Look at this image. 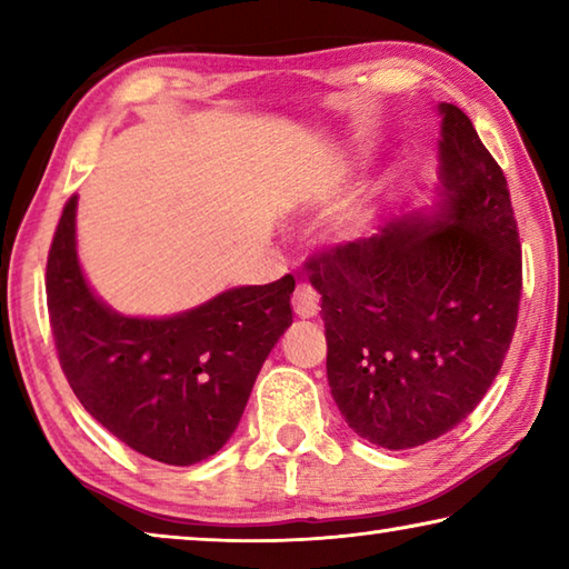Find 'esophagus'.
<instances>
[{"label": "esophagus", "mask_w": 569, "mask_h": 569, "mask_svg": "<svg viewBox=\"0 0 569 569\" xmlns=\"http://www.w3.org/2000/svg\"><path fill=\"white\" fill-rule=\"evenodd\" d=\"M319 303H321V298H319V293H316L313 286H308V283L296 286V291H293L296 316H301V319H313V316L319 313Z\"/></svg>", "instance_id": "34e87169"}]
</instances>
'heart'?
<instances>
[{
	"label": "heart",
	"instance_id": "b5f03b06",
	"mask_svg": "<svg viewBox=\"0 0 569 569\" xmlns=\"http://www.w3.org/2000/svg\"><path fill=\"white\" fill-rule=\"evenodd\" d=\"M373 218H377V210H373L371 203H363L359 208H353L349 216L341 218L339 223V236L343 240H359L366 233H369V228L373 226Z\"/></svg>",
	"mask_w": 569,
	"mask_h": 569
}]
</instances>
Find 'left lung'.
<instances>
[{"label":"left lung","instance_id":"1","mask_svg":"<svg viewBox=\"0 0 569 569\" xmlns=\"http://www.w3.org/2000/svg\"><path fill=\"white\" fill-rule=\"evenodd\" d=\"M437 112L435 206L308 263L331 397L383 449L427 445L475 411L502 369L522 293L505 172L457 104Z\"/></svg>","mask_w":569,"mask_h":569}]
</instances>
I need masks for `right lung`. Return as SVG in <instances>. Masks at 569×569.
<instances>
[{
  "mask_svg": "<svg viewBox=\"0 0 569 569\" xmlns=\"http://www.w3.org/2000/svg\"><path fill=\"white\" fill-rule=\"evenodd\" d=\"M293 276L238 286L190 311L124 316L92 291L77 256V196L47 258V308L67 381L110 435L190 467L233 437L258 371L293 323Z\"/></svg>",
  "mask_w": 569,
  "mask_h": 569,
  "instance_id": "add662e5",
  "label": "right lung"
}]
</instances>
